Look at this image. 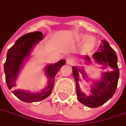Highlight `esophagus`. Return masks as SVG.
I'll use <instances>...</instances> for the list:
<instances>
[{
	"mask_svg": "<svg viewBox=\"0 0 126 126\" xmlns=\"http://www.w3.org/2000/svg\"><path fill=\"white\" fill-rule=\"evenodd\" d=\"M66 62L69 65H73L74 63V58L72 57H68L66 59Z\"/></svg>",
	"mask_w": 126,
	"mask_h": 126,
	"instance_id": "34e87169",
	"label": "esophagus"
}]
</instances>
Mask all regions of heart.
<instances>
[{"label":"heart","instance_id":"1","mask_svg":"<svg viewBox=\"0 0 126 126\" xmlns=\"http://www.w3.org/2000/svg\"><path fill=\"white\" fill-rule=\"evenodd\" d=\"M79 38L82 41H85L84 47L87 51H90L95 47V41L94 38L88 37V36L87 35H80Z\"/></svg>","mask_w":126,"mask_h":126}]
</instances>
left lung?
Segmentation results:
<instances>
[{
  "instance_id": "8db88e82",
  "label": "left lung",
  "mask_w": 126,
  "mask_h": 126,
  "mask_svg": "<svg viewBox=\"0 0 126 126\" xmlns=\"http://www.w3.org/2000/svg\"><path fill=\"white\" fill-rule=\"evenodd\" d=\"M85 64L90 65L92 61L87 56L83 57ZM93 60L96 64L101 66V70L106 71L101 72L99 79H90L85 71L84 67H73L74 79L76 82V93L78 99L82 104L90 108H96L105 104L114 94L119 78V70L118 68L117 56L116 52L110 47L109 42L102 40L97 51L93 54ZM82 74L81 78L86 81H92V85L87 95L81 90L79 83L81 81L79 75Z\"/></svg>"
}]
</instances>
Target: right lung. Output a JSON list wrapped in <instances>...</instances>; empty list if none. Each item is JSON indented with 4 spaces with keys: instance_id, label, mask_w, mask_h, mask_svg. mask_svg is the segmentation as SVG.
<instances>
[{
    "instance_id": "right-lung-1",
    "label": "right lung",
    "mask_w": 126,
    "mask_h": 126,
    "mask_svg": "<svg viewBox=\"0 0 126 126\" xmlns=\"http://www.w3.org/2000/svg\"><path fill=\"white\" fill-rule=\"evenodd\" d=\"M43 39L41 32L28 33L19 37L13 47L8 51L6 61L4 64L5 81L9 90H12L14 95L24 102L32 103L46 99L52 92L55 77L61 67L65 63V60L62 59L54 64H48L44 69V74L47 77L46 87L38 92L16 89V82L20 71L25 62L30 56L31 52L36 45Z\"/></svg>"
}]
</instances>
